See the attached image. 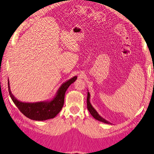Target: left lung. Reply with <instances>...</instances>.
I'll return each instance as SVG.
<instances>
[{
  "label": "left lung",
  "instance_id": "8db88e82",
  "mask_svg": "<svg viewBox=\"0 0 154 154\" xmlns=\"http://www.w3.org/2000/svg\"><path fill=\"white\" fill-rule=\"evenodd\" d=\"M87 109H88L89 113H91V115L94 117L95 119L98 120L99 122H101L104 123H107V124H111V123L109 122H108L107 120L103 118L100 115H99V113H97V111L95 109V108L92 106V105L90 102V93L89 92H87Z\"/></svg>",
  "mask_w": 154,
  "mask_h": 154
}]
</instances>
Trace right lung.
I'll return each mask as SVG.
<instances>
[{"label": "right lung", "instance_id": "obj_1", "mask_svg": "<svg viewBox=\"0 0 154 154\" xmlns=\"http://www.w3.org/2000/svg\"><path fill=\"white\" fill-rule=\"evenodd\" d=\"M77 78V76H75L63 83L57 91L54 97L50 100L35 103H26L19 101L13 94H12L10 84L9 81H8L9 95L15 105L19 108L24 116L35 121H45L54 118L61 111L64 104L65 92L68 87L76 81Z\"/></svg>", "mask_w": 154, "mask_h": 154}]
</instances>
